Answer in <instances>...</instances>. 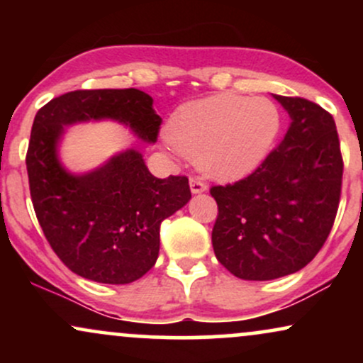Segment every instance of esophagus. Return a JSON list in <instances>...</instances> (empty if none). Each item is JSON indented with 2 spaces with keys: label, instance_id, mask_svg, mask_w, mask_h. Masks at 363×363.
I'll return each mask as SVG.
<instances>
[{
  "label": "esophagus",
  "instance_id": "34e87169",
  "mask_svg": "<svg viewBox=\"0 0 363 363\" xmlns=\"http://www.w3.org/2000/svg\"><path fill=\"white\" fill-rule=\"evenodd\" d=\"M189 186H191V191H193L194 194L205 193V191H208V184L205 182V179L198 177V176L189 179Z\"/></svg>",
  "mask_w": 363,
  "mask_h": 363
}]
</instances>
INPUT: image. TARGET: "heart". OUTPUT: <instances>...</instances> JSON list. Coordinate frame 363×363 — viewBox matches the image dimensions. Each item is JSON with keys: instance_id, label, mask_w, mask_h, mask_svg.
<instances>
[{"instance_id": "1", "label": "heart", "mask_w": 363, "mask_h": 363, "mask_svg": "<svg viewBox=\"0 0 363 363\" xmlns=\"http://www.w3.org/2000/svg\"><path fill=\"white\" fill-rule=\"evenodd\" d=\"M280 129L281 114L269 99L218 94L182 104L167 138L211 176L240 177L266 160Z\"/></svg>"}]
</instances>
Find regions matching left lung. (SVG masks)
Here are the masks:
<instances>
[{
  "label": "left lung",
  "mask_w": 363,
  "mask_h": 363,
  "mask_svg": "<svg viewBox=\"0 0 363 363\" xmlns=\"http://www.w3.org/2000/svg\"><path fill=\"white\" fill-rule=\"evenodd\" d=\"M290 114L285 138L234 184L211 186V242L237 278L286 277L314 259L338 213L343 157L333 116L302 97L274 95Z\"/></svg>",
  "instance_id": "1"
}]
</instances>
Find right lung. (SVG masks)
Returning <instances> with one entry per match:
<instances>
[{"label":"right lung","mask_w":363,"mask_h":363,"mask_svg":"<svg viewBox=\"0 0 363 363\" xmlns=\"http://www.w3.org/2000/svg\"><path fill=\"white\" fill-rule=\"evenodd\" d=\"M152 104L136 89L74 90L35 114L25 157L32 205L56 256L86 280L124 285L152 269L160 225L191 199L189 181L152 176L136 150L73 176L57 160V140L68 124L107 118L153 143L162 119Z\"/></svg>","instance_id":"obj_1"}]
</instances>
